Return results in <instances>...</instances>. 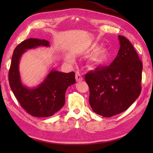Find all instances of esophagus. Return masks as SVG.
Instances as JSON below:
<instances>
[{
    "mask_svg": "<svg viewBox=\"0 0 153 153\" xmlns=\"http://www.w3.org/2000/svg\"><path fill=\"white\" fill-rule=\"evenodd\" d=\"M75 78L77 82H81L83 80V78L81 75V74L79 71H76V75H75Z\"/></svg>",
    "mask_w": 153,
    "mask_h": 153,
    "instance_id": "1",
    "label": "esophagus"
}]
</instances>
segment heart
<instances>
[{
    "label": "heart",
    "instance_id": "obj_1",
    "mask_svg": "<svg viewBox=\"0 0 153 153\" xmlns=\"http://www.w3.org/2000/svg\"><path fill=\"white\" fill-rule=\"evenodd\" d=\"M103 58H104V53H103V52H100V53H97L96 55V56H95V57H94V59H95V60L96 61H98V62H100V61H102V60L103 59ZM69 60H70V61H71L72 60V58H68Z\"/></svg>",
    "mask_w": 153,
    "mask_h": 153
}]
</instances>
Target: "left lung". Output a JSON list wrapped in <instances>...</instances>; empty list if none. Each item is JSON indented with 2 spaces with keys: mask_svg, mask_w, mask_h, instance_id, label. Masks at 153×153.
I'll return each instance as SVG.
<instances>
[{
  "mask_svg": "<svg viewBox=\"0 0 153 153\" xmlns=\"http://www.w3.org/2000/svg\"><path fill=\"white\" fill-rule=\"evenodd\" d=\"M118 38L120 48L110 65L96 68L85 76L92 111L105 117L126 110L141 92L142 61L127 38Z\"/></svg>",
  "mask_w": 153,
  "mask_h": 153,
  "instance_id": "1",
  "label": "left lung"
}]
</instances>
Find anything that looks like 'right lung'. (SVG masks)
<instances>
[{
    "mask_svg": "<svg viewBox=\"0 0 153 153\" xmlns=\"http://www.w3.org/2000/svg\"><path fill=\"white\" fill-rule=\"evenodd\" d=\"M39 47H50L49 41L30 38L15 48L9 71V82L14 95L27 113L36 117H48L57 112L65 103L67 89L76 82L75 73H63L53 68L37 87L30 88L23 84L19 70L21 57L27 50Z\"/></svg>",
    "mask_w": 153,
    "mask_h": 153,
    "instance_id": "obj_1",
    "label": "right lung"
}]
</instances>
